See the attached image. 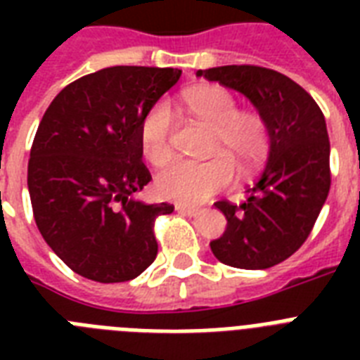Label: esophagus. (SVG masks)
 Segmentation results:
<instances>
[{"mask_svg": "<svg viewBox=\"0 0 360 360\" xmlns=\"http://www.w3.org/2000/svg\"><path fill=\"white\" fill-rule=\"evenodd\" d=\"M175 211H177V213L186 214V217H196V214L200 213V209L186 207V205H181V203H177V205H175Z\"/></svg>", "mask_w": 360, "mask_h": 360, "instance_id": "34e87169", "label": "esophagus"}]
</instances>
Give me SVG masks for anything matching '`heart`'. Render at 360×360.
<instances>
[{"label":"heart","mask_w":360,"mask_h":360,"mask_svg":"<svg viewBox=\"0 0 360 360\" xmlns=\"http://www.w3.org/2000/svg\"><path fill=\"white\" fill-rule=\"evenodd\" d=\"M192 115L213 127L207 160H179L162 169L157 177L158 194L181 205H200L219 194L240 174H250L259 166L269 149V129L256 112H239L236 97L220 86H200L183 95ZM172 110L168 103L153 104L141 117L138 140L143 157L153 166H164L174 157L172 149Z\"/></svg>","instance_id":"obj_1"}]
</instances>
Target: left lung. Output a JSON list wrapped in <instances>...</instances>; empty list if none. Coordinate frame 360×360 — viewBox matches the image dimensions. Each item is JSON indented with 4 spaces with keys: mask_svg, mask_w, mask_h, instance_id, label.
Instances as JSON below:
<instances>
[{
    "mask_svg": "<svg viewBox=\"0 0 360 360\" xmlns=\"http://www.w3.org/2000/svg\"><path fill=\"white\" fill-rule=\"evenodd\" d=\"M243 93L269 129V157L240 205L217 202L228 226L211 250L237 269H269L301 248L329 196L330 143L321 110L299 84L276 70L226 65L198 70Z\"/></svg>",
    "mask_w": 360,
    "mask_h": 360,
    "instance_id": "obj_1",
    "label": "left lung"
}]
</instances>
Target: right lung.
Instances as JSON below:
<instances>
[{"instance_id":"1","label":"right lung","mask_w":360,"mask_h":360,"mask_svg":"<svg viewBox=\"0 0 360 360\" xmlns=\"http://www.w3.org/2000/svg\"><path fill=\"white\" fill-rule=\"evenodd\" d=\"M181 70L108 67L61 89L31 146L27 188L37 228L75 273L114 284L157 257L155 220L169 203L136 194L151 181L138 129Z\"/></svg>"}]
</instances>
